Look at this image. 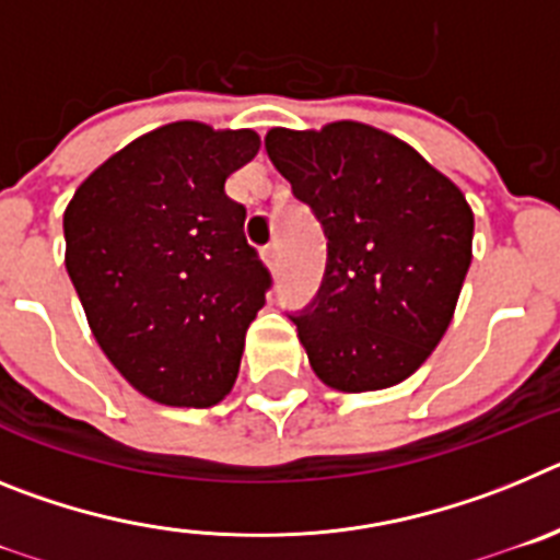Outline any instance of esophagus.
I'll list each match as a JSON object with an SVG mask.
<instances>
[{
  "label": "esophagus",
  "instance_id": "34e87169",
  "mask_svg": "<svg viewBox=\"0 0 560 560\" xmlns=\"http://www.w3.org/2000/svg\"><path fill=\"white\" fill-rule=\"evenodd\" d=\"M264 260H266V266H269L271 271H275L277 266H280V249H277V244L266 246V249H264Z\"/></svg>",
  "mask_w": 560,
  "mask_h": 560
}]
</instances>
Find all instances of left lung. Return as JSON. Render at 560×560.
I'll list each match as a JSON object with an SVG mask.
<instances>
[{
    "label": "left lung",
    "instance_id": "left-lung-1",
    "mask_svg": "<svg viewBox=\"0 0 560 560\" xmlns=\"http://www.w3.org/2000/svg\"><path fill=\"white\" fill-rule=\"evenodd\" d=\"M266 153L328 237L319 294L294 316L311 370L339 393L395 387L452 325L474 241L463 190L368 122L271 128Z\"/></svg>",
    "mask_w": 560,
    "mask_h": 560
}]
</instances>
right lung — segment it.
Listing matches in <instances>:
<instances>
[{
    "mask_svg": "<svg viewBox=\"0 0 560 560\" xmlns=\"http://www.w3.org/2000/svg\"><path fill=\"white\" fill-rule=\"evenodd\" d=\"M252 128L179 120L89 173L63 210L67 271L97 345L165 407L224 400L271 277L224 192L255 160Z\"/></svg>",
    "mask_w": 560,
    "mask_h": 560,
    "instance_id": "obj_1",
    "label": "right lung"
}]
</instances>
